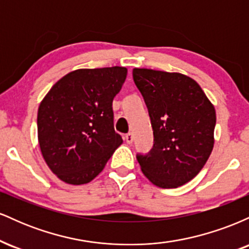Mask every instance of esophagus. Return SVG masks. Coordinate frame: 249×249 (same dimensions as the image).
Wrapping results in <instances>:
<instances>
[{
	"label": "esophagus",
	"mask_w": 249,
	"mask_h": 249,
	"mask_svg": "<svg viewBox=\"0 0 249 249\" xmlns=\"http://www.w3.org/2000/svg\"><path fill=\"white\" fill-rule=\"evenodd\" d=\"M125 141H126L127 144H132V142H133V134H132V133H127L126 136H125Z\"/></svg>",
	"instance_id": "34e87169"
}]
</instances>
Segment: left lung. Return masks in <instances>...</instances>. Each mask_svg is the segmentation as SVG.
I'll use <instances>...</instances> for the list:
<instances>
[{
    "label": "left lung",
    "instance_id": "1",
    "mask_svg": "<svg viewBox=\"0 0 249 249\" xmlns=\"http://www.w3.org/2000/svg\"><path fill=\"white\" fill-rule=\"evenodd\" d=\"M153 128V148L138 154L142 172L156 186L176 188L198 174L214 146V105L193 78L179 72L133 69Z\"/></svg>",
    "mask_w": 249,
    "mask_h": 249
}]
</instances>
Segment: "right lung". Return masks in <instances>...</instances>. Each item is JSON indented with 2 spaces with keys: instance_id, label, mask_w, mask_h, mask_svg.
Wrapping results in <instances>:
<instances>
[{
  "instance_id": "obj_1",
  "label": "right lung",
  "mask_w": 249,
  "mask_h": 249,
  "mask_svg": "<svg viewBox=\"0 0 249 249\" xmlns=\"http://www.w3.org/2000/svg\"><path fill=\"white\" fill-rule=\"evenodd\" d=\"M127 69H78L62 77L42 99L37 134L43 158L57 178L88 184L123 144L113 128L112 101Z\"/></svg>"
}]
</instances>
